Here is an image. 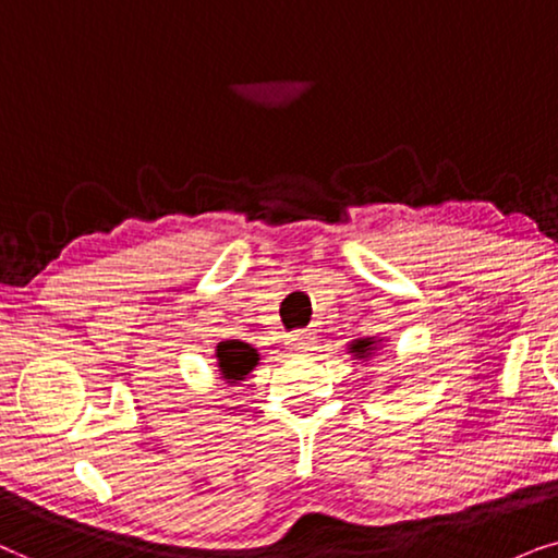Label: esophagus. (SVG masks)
<instances>
[{"mask_svg":"<svg viewBox=\"0 0 558 558\" xmlns=\"http://www.w3.org/2000/svg\"><path fill=\"white\" fill-rule=\"evenodd\" d=\"M286 349L291 354H311L316 349V337L308 331H293L286 337Z\"/></svg>","mask_w":558,"mask_h":558,"instance_id":"obj_1","label":"esophagus"}]
</instances>
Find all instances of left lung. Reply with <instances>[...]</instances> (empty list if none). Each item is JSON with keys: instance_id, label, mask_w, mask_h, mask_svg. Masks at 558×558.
<instances>
[{"instance_id": "8db88e82", "label": "left lung", "mask_w": 558, "mask_h": 558, "mask_svg": "<svg viewBox=\"0 0 558 558\" xmlns=\"http://www.w3.org/2000/svg\"><path fill=\"white\" fill-rule=\"evenodd\" d=\"M380 341H377L375 337H367V339H354L352 344H349V352H352L356 360H369V356L375 354V349Z\"/></svg>"}]
</instances>
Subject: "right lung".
<instances>
[{
  "mask_svg": "<svg viewBox=\"0 0 558 558\" xmlns=\"http://www.w3.org/2000/svg\"><path fill=\"white\" fill-rule=\"evenodd\" d=\"M257 360H259L257 349L250 347L247 341H240V339L219 341L217 365H219L221 377H225L227 383L244 380V377L257 367Z\"/></svg>",
  "mask_w": 558,
  "mask_h": 558,
  "instance_id": "obj_1",
  "label": "right lung"
}]
</instances>
